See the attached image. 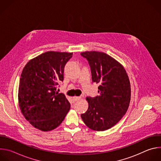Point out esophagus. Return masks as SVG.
Segmentation results:
<instances>
[{"label":"esophagus","mask_w":161,"mask_h":161,"mask_svg":"<svg viewBox=\"0 0 161 161\" xmlns=\"http://www.w3.org/2000/svg\"><path fill=\"white\" fill-rule=\"evenodd\" d=\"M81 97H78V96H75V97H73V100L75 101V102H76V101H79V100H80L81 99Z\"/></svg>","instance_id":"34e87169"}]
</instances>
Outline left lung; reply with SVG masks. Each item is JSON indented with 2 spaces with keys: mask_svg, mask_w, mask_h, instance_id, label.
<instances>
[{
  "mask_svg": "<svg viewBox=\"0 0 161 161\" xmlns=\"http://www.w3.org/2000/svg\"><path fill=\"white\" fill-rule=\"evenodd\" d=\"M81 55L88 62L92 82L99 84V96L86 98L88 108L81 117L90 129L103 131L117 124L127 112L130 81L122 65L106 53L92 51Z\"/></svg>",
  "mask_w": 161,
  "mask_h": 161,
  "instance_id": "obj_1",
  "label": "left lung"
}]
</instances>
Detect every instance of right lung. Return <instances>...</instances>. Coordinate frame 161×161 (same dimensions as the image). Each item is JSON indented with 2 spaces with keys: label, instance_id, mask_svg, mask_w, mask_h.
<instances>
[{
  "label": "right lung",
  "instance_id": "obj_1",
  "mask_svg": "<svg viewBox=\"0 0 161 161\" xmlns=\"http://www.w3.org/2000/svg\"><path fill=\"white\" fill-rule=\"evenodd\" d=\"M73 53L47 52L31 59L22 71L18 88L21 113L35 128L49 131L64 120L71 104L57 92Z\"/></svg>",
  "mask_w": 161,
  "mask_h": 161
}]
</instances>
